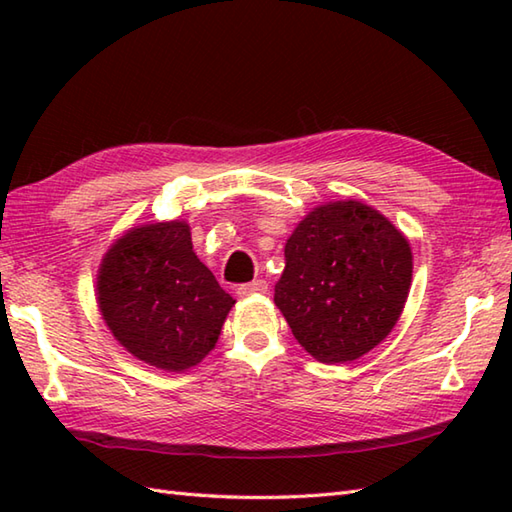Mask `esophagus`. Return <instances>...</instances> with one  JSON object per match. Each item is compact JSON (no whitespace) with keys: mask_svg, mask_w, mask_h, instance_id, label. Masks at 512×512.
Masks as SVG:
<instances>
[{"mask_svg":"<svg viewBox=\"0 0 512 512\" xmlns=\"http://www.w3.org/2000/svg\"><path fill=\"white\" fill-rule=\"evenodd\" d=\"M268 292V284L264 279H255L250 281V284H242L237 288V295L239 297H253V295H266Z\"/></svg>","mask_w":512,"mask_h":512,"instance_id":"1","label":"esophagus"}]
</instances>
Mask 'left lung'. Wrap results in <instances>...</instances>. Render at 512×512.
Listing matches in <instances>:
<instances>
[{
    "instance_id": "1",
    "label": "left lung",
    "mask_w": 512,
    "mask_h": 512,
    "mask_svg": "<svg viewBox=\"0 0 512 512\" xmlns=\"http://www.w3.org/2000/svg\"><path fill=\"white\" fill-rule=\"evenodd\" d=\"M275 306L319 363H350L387 339L409 297V239L374 206H314L286 239Z\"/></svg>"
}]
</instances>
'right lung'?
<instances>
[{"mask_svg":"<svg viewBox=\"0 0 512 512\" xmlns=\"http://www.w3.org/2000/svg\"><path fill=\"white\" fill-rule=\"evenodd\" d=\"M96 303L134 358L187 372L215 347L235 299L193 253L191 226L171 220L129 228L107 248Z\"/></svg>","mask_w":512,"mask_h":512,"instance_id":"obj_1","label":"right lung"}]
</instances>
